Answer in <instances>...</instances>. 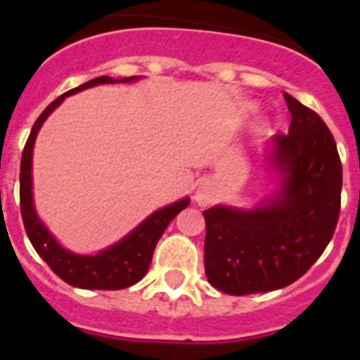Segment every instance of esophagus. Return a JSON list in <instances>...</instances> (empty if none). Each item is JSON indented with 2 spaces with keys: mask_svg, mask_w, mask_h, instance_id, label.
<instances>
[{
  "mask_svg": "<svg viewBox=\"0 0 360 360\" xmlns=\"http://www.w3.org/2000/svg\"><path fill=\"white\" fill-rule=\"evenodd\" d=\"M195 200L200 203V205H211L212 202H214V193H212V189L209 186H202L198 191H196L195 195Z\"/></svg>",
  "mask_w": 360,
  "mask_h": 360,
  "instance_id": "34e87169",
  "label": "esophagus"
}]
</instances>
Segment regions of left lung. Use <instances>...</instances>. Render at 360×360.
Wrapping results in <instances>:
<instances>
[{"label":"left lung","mask_w":360,"mask_h":360,"mask_svg":"<svg viewBox=\"0 0 360 360\" xmlns=\"http://www.w3.org/2000/svg\"><path fill=\"white\" fill-rule=\"evenodd\" d=\"M290 129L274 139L285 174L279 198L254 211H203L205 274L218 290L249 295L288 287L307 274L332 240L341 212L342 164L316 111L285 94Z\"/></svg>","instance_id":"1"}]
</instances>
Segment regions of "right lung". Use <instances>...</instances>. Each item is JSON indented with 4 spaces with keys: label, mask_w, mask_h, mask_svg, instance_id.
Listing matches in <instances>:
<instances>
[{
    "label": "right lung",
    "mask_w": 360,
    "mask_h": 360,
    "mask_svg": "<svg viewBox=\"0 0 360 360\" xmlns=\"http://www.w3.org/2000/svg\"><path fill=\"white\" fill-rule=\"evenodd\" d=\"M133 79L135 77L122 79V81H133ZM113 82H117L115 79L106 77V75L91 79V81L66 91L61 97H57L53 103H50L32 126L23 155H21V169H19V205H21L25 231H27L32 247L52 269L53 274L59 276L63 281H66L72 287L91 288V290H120V288H128L135 285L136 281H141L148 272L149 265H151L155 247H157L158 240L167 229V225L171 224V219L178 212L184 211L191 202L189 198L180 200L169 207L153 212L129 236H126L122 241L106 249L104 252L97 254V256H77V254L61 249L57 241L50 236V232L43 227V224L36 216V211H34V205H32L30 173L32 148H34V141H36L41 124L68 95L77 94V91L91 88L95 84H113Z\"/></svg>",
    "instance_id": "obj_1"
}]
</instances>
